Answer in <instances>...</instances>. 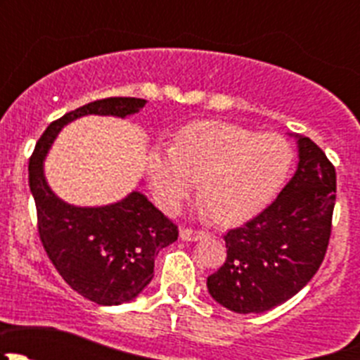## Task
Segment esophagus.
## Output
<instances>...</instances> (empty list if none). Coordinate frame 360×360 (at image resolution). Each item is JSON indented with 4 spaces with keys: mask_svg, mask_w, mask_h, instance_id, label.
<instances>
[{
    "mask_svg": "<svg viewBox=\"0 0 360 360\" xmlns=\"http://www.w3.org/2000/svg\"><path fill=\"white\" fill-rule=\"evenodd\" d=\"M207 233H203V231H198V230H191V228H183L179 233L181 240L184 242H197L200 240V238L205 237Z\"/></svg>",
    "mask_w": 360,
    "mask_h": 360,
    "instance_id": "obj_1",
    "label": "esophagus"
}]
</instances>
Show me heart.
Segmentation results:
<instances>
[{
  "instance_id": "obj_1",
  "label": "heart",
  "mask_w": 360,
  "mask_h": 360,
  "mask_svg": "<svg viewBox=\"0 0 360 360\" xmlns=\"http://www.w3.org/2000/svg\"><path fill=\"white\" fill-rule=\"evenodd\" d=\"M291 163L292 150L282 136L209 120L181 129L170 148H153L146 172L165 212H176L200 181L198 200L207 216L217 224H235L275 197Z\"/></svg>"
}]
</instances>
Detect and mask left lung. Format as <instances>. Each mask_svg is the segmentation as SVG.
Wrapping results in <instances>:
<instances>
[{"label": "left lung", "instance_id": "obj_1", "mask_svg": "<svg viewBox=\"0 0 360 360\" xmlns=\"http://www.w3.org/2000/svg\"><path fill=\"white\" fill-rule=\"evenodd\" d=\"M297 139L296 172L259 216L224 235L226 261L207 278L209 294L235 314H263L317 274L331 237L336 172L311 139Z\"/></svg>", "mask_w": 360, "mask_h": 360}]
</instances>
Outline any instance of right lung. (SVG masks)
Returning <instances> with one entry per match:
<instances>
[{"mask_svg": "<svg viewBox=\"0 0 360 360\" xmlns=\"http://www.w3.org/2000/svg\"><path fill=\"white\" fill-rule=\"evenodd\" d=\"M136 97L94 101L46 127L29 160V188L38 212L41 244L60 277L97 304H122L153 278L155 257L177 240V226L141 191L101 207L64 202L49 186L45 158L68 123L86 115L127 118L146 106Z\"/></svg>", "mask_w": 360, "mask_h": 360, "instance_id": "add662e5", "label": "right lung"}]
</instances>
